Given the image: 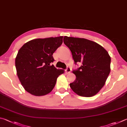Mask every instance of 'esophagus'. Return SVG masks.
<instances>
[{
	"instance_id": "esophagus-1",
	"label": "esophagus",
	"mask_w": 127,
	"mask_h": 127,
	"mask_svg": "<svg viewBox=\"0 0 127 127\" xmlns=\"http://www.w3.org/2000/svg\"><path fill=\"white\" fill-rule=\"evenodd\" d=\"M65 71L66 74H69V73L71 72V68L69 67H67Z\"/></svg>"
}]
</instances>
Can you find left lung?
I'll list each match as a JSON object with an SVG mask.
<instances>
[{"label": "left lung", "instance_id": "8db88e82", "mask_svg": "<svg viewBox=\"0 0 127 127\" xmlns=\"http://www.w3.org/2000/svg\"><path fill=\"white\" fill-rule=\"evenodd\" d=\"M64 42L72 53L75 64L81 65L72 72L76 80L70 84L80 96L92 97L105 85L110 72L111 58L103 47L85 38L65 36Z\"/></svg>", "mask_w": 127, "mask_h": 127}]
</instances>
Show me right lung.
Returning <instances> with one entry per match:
<instances>
[{
	"label": "right lung",
	"mask_w": 127,
	"mask_h": 127,
	"mask_svg": "<svg viewBox=\"0 0 127 127\" xmlns=\"http://www.w3.org/2000/svg\"><path fill=\"white\" fill-rule=\"evenodd\" d=\"M63 42V37L37 38L27 42L15 58L17 74L24 89L34 96L48 94L54 88L57 79L64 71L51 63L52 56Z\"/></svg>",
	"instance_id": "add662e5"
}]
</instances>
